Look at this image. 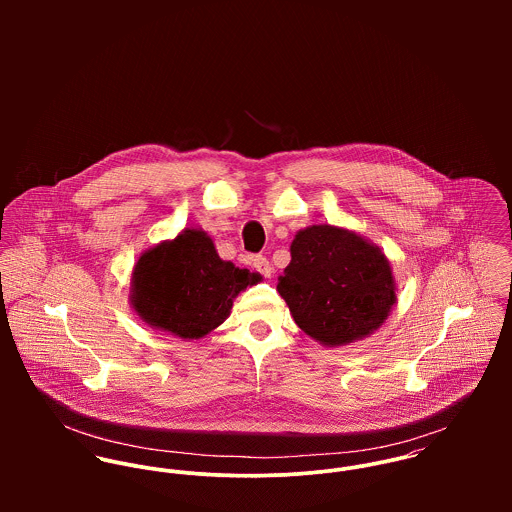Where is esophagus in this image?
I'll return each instance as SVG.
<instances>
[{
	"mask_svg": "<svg viewBox=\"0 0 512 512\" xmlns=\"http://www.w3.org/2000/svg\"><path fill=\"white\" fill-rule=\"evenodd\" d=\"M252 266H254L264 278H272V274H274V268H272L270 260L264 258V256H256V258L252 260Z\"/></svg>",
	"mask_w": 512,
	"mask_h": 512,
	"instance_id": "34e87169",
	"label": "esophagus"
}]
</instances>
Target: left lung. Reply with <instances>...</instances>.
<instances>
[{
    "mask_svg": "<svg viewBox=\"0 0 512 512\" xmlns=\"http://www.w3.org/2000/svg\"><path fill=\"white\" fill-rule=\"evenodd\" d=\"M292 262L278 278L297 327L323 347L378 331L396 303L386 254L355 230L311 224L293 236Z\"/></svg>",
    "mask_w": 512,
    "mask_h": 512,
    "instance_id": "obj_1",
    "label": "left lung"
}]
</instances>
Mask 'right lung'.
I'll use <instances>...</instances> for the list:
<instances>
[{"label":"right lung","mask_w":512,"mask_h":512,"mask_svg":"<svg viewBox=\"0 0 512 512\" xmlns=\"http://www.w3.org/2000/svg\"><path fill=\"white\" fill-rule=\"evenodd\" d=\"M258 282V272L222 260L213 238L191 226L142 252L130 303L151 329L193 341L224 323L236 295Z\"/></svg>","instance_id":"obj_1"}]
</instances>
